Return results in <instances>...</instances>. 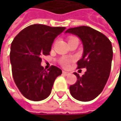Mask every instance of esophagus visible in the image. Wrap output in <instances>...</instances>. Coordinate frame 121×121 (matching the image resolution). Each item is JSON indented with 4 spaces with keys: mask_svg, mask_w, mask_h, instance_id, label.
Instances as JSON below:
<instances>
[{
    "mask_svg": "<svg viewBox=\"0 0 121 121\" xmlns=\"http://www.w3.org/2000/svg\"><path fill=\"white\" fill-rule=\"evenodd\" d=\"M62 73H63L64 76H67V75H69V72H67V71H62Z\"/></svg>",
    "mask_w": 121,
    "mask_h": 121,
    "instance_id": "obj_1",
    "label": "esophagus"
}]
</instances>
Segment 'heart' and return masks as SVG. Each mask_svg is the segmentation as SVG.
Wrapping results in <instances>:
<instances>
[{
  "label": "heart",
  "instance_id": "obj_1",
  "mask_svg": "<svg viewBox=\"0 0 121 121\" xmlns=\"http://www.w3.org/2000/svg\"><path fill=\"white\" fill-rule=\"evenodd\" d=\"M61 64L64 66H68L69 62V60H63L61 61Z\"/></svg>",
  "mask_w": 121,
  "mask_h": 121
}]
</instances>
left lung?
Instances as JSON below:
<instances>
[{"label": "left lung", "instance_id": "1", "mask_svg": "<svg viewBox=\"0 0 121 121\" xmlns=\"http://www.w3.org/2000/svg\"><path fill=\"white\" fill-rule=\"evenodd\" d=\"M78 36L82 42V58L78 61V69L86 68L84 75L77 73V81L69 87L73 98L81 102L95 99L103 90L110 75L113 58L112 45L103 34L91 27L82 26L65 31Z\"/></svg>", "mask_w": 121, "mask_h": 121}]
</instances>
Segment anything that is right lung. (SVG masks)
Segmentation results:
<instances>
[{
  "instance_id": "obj_1",
  "label": "right lung",
  "mask_w": 121,
  "mask_h": 121,
  "mask_svg": "<svg viewBox=\"0 0 121 121\" xmlns=\"http://www.w3.org/2000/svg\"><path fill=\"white\" fill-rule=\"evenodd\" d=\"M65 27L30 25L21 31L11 44L10 59L12 76L21 93L28 99L47 98L56 78L62 73L55 66L47 71L41 66L43 55H50L52 43Z\"/></svg>"
}]
</instances>
